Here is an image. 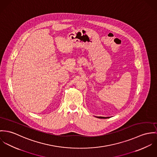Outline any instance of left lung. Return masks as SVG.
Wrapping results in <instances>:
<instances>
[{
	"label": "left lung",
	"mask_w": 157,
	"mask_h": 157,
	"mask_svg": "<svg viewBox=\"0 0 157 157\" xmlns=\"http://www.w3.org/2000/svg\"><path fill=\"white\" fill-rule=\"evenodd\" d=\"M98 118H101V119H106V118H108V117H96Z\"/></svg>",
	"instance_id": "obj_1"
}]
</instances>
